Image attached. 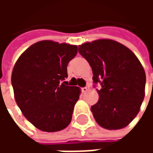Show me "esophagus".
Wrapping results in <instances>:
<instances>
[{
    "label": "esophagus",
    "mask_w": 153,
    "mask_h": 153,
    "mask_svg": "<svg viewBox=\"0 0 153 153\" xmlns=\"http://www.w3.org/2000/svg\"><path fill=\"white\" fill-rule=\"evenodd\" d=\"M88 89H89V87L88 85V86H85L83 87V88H82V92H83V93H86Z\"/></svg>",
    "instance_id": "obj_1"
}]
</instances>
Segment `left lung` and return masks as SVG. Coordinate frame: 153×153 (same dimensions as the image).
Returning <instances> with one entry per match:
<instances>
[{
    "instance_id": "left-lung-1",
    "label": "left lung",
    "mask_w": 153,
    "mask_h": 153,
    "mask_svg": "<svg viewBox=\"0 0 153 153\" xmlns=\"http://www.w3.org/2000/svg\"><path fill=\"white\" fill-rule=\"evenodd\" d=\"M79 52L93 70L94 87L101 84L98 102L91 106L97 124L106 129L127 126L140 110L146 74L134 52L110 39L79 46Z\"/></svg>"
}]
</instances>
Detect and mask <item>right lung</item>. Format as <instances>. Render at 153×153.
Here are the masks:
<instances>
[{"instance_id": "add662e5", "label": "right lung", "mask_w": 153, "mask_h": 153, "mask_svg": "<svg viewBox=\"0 0 153 153\" xmlns=\"http://www.w3.org/2000/svg\"><path fill=\"white\" fill-rule=\"evenodd\" d=\"M78 47L41 41L19 56L11 83L17 105L28 121L45 132L66 128L71 121L80 89L67 86V65Z\"/></svg>"}]
</instances>
